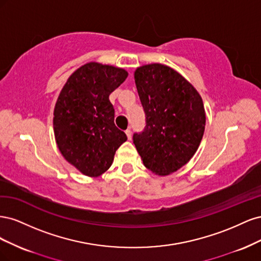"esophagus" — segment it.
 I'll use <instances>...</instances> for the list:
<instances>
[{
	"label": "esophagus",
	"instance_id": "34e87169",
	"mask_svg": "<svg viewBox=\"0 0 261 261\" xmlns=\"http://www.w3.org/2000/svg\"><path fill=\"white\" fill-rule=\"evenodd\" d=\"M125 133H126V136H127V138L132 139V130L128 128V129L125 130Z\"/></svg>",
	"mask_w": 261,
	"mask_h": 261
}]
</instances>
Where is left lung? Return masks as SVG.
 <instances>
[{
	"label": "left lung",
	"instance_id": "left-lung-1",
	"mask_svg": "<svg viewBox=\"0 0 261 261\" xmlns=\"http://www.w3.org/2000/svg\"><path fill=\"white\" fill-rule=\"evenodd\" d=\"M135 83L146 126L133 136L145 167L169 175L185 165L198 149L206 114L193 85L173 68L154 63L135 70Z\"/></svg>",
	"mask_w": 261,
	"mask_h": 261
}]
</instances>
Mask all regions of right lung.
I'll return each mask as SVG.
<instances>
[{
  "label": "right lung",
  "instance_id": "add662e5",
  "mask_svg": "<svg viewBox=\"0 0 261 261\" xmlns=\"http://www.w3.org/2000/svg\"><path fill=\"white\" fill-rule=\"evenodd\" d=\"M123 68L90 62L69 76L54 108L55 140L65 160L87 176L105 173L126 134L114 124L110 93L124 83Z\"/></svg>",
  "mask_w": 261,
  "mask_h": 261
}]
</instances>
